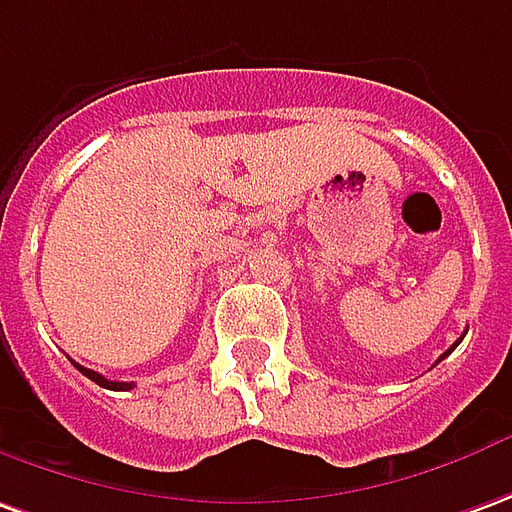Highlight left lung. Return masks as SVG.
<instances>
[{
  "label": "left lung",
  "instance_id": "8db88e82",
  "mask_svg": "<svg viewBox=\"0 0 512 512\" xmlns=\"http://www.w3.org/2000/svg\"><path fill=\"white\" fill-rule=\"evenodd\" d=\"M457 343H460V340H457ZM457 343H454V345H457ZM454 345H451V348H454ZM451 348H449V351H446V354H451ZM446 354H443V357H446ZM443 357H440V359H443Z\"/></svg>",
  "mask_w": 512,
  "mask_h": 512
}]
</instances>
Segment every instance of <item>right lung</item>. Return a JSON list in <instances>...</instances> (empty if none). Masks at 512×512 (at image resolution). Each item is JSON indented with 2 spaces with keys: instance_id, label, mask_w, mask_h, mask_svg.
<instances>
[{
  "instance_id": "add662e5",
  "label": "right lung",
  "mask_w": 512,
  "mask_h": 512,
  "mask_svg": "<svg viewBox=\"0 0 512 512\" xmlns=\"http://www.w3.org/2000/svg\"><path fill=\"white\" fill-rule=\"evenodd\" d=\"M74 368L80 370L83 376H88V379H91V382H94V384H100V387H105V390H130V387H133V382H111V379H105V376H100L97 370H88V368H83V365H77V362H74Z\"/></svg>"
}]
</instances>
